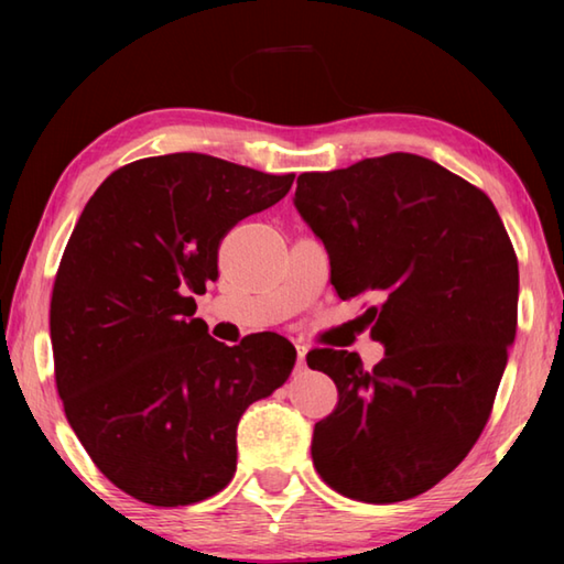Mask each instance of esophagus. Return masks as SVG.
I'll return each instance as SVG.
<instances>
[{
	"label": "esophagus",
	"instance_id": "obj_1",
	"mask_svg": "<svg viewBox=\"0 0 564 564\" xmlns=\"http://www.w3.org/2000/svg\"><path fill=\"white\" fill-rule=\"evenodd\" d=\"M295 349H297V366H295V370H297V373H303V370H305V356H307V346H305V344H297Z\"/></svg>",
	"mask_w": 564,
	"mask_h": 564
}]
</instances>
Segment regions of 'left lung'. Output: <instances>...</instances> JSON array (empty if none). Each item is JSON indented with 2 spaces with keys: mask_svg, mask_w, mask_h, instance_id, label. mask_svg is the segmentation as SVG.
<instances>
[{
  "mask_svg": "<svg viewBox=\"0 0 564 564\" xmlns=\"http://www.w3.org/2000/svg\"><path fill=\"white\" fill-rule=\"evenodd\" d=\"M295 208L325 245L341 301L386 358L315 349L339 404L315 424L313 463L368 505L404 501L460 465L492 412L517 337L519 261L495 203L410 152L297 176Z\"/></svg>",
  "mask_w": 564,
  "mask_h": 564,
  "instance_id": "left-lung-1",
  "label": "left lung"
}]
</instances>
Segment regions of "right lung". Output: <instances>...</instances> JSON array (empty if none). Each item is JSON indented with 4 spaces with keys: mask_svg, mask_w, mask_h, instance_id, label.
<instances>
[{
    "mask_svg": "<svg viewBox=\"0 0 564 564\" xmlns=\"http://www.w3.org/2000/svg\"><path fill=\"white\" fill-rule=\"evenodd\" d=\"M295 174L176 152L116 170L84 206L51 301L55 382L82 446L123 492L186 507L232 480L237 424L289 380L295 346H225L194 317L230 227Z\"/></svg>",
    "mask_w": 564,
    "mask_h": 564,
    "instance_id": "right-lung-1",
    "label": "right lung"
}]
</instances>
